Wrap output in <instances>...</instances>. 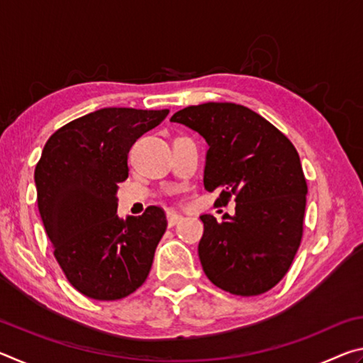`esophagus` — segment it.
<instances>
[{"instance_id": "34e87169", "label": "esophagus", "mask_w": 363, "mask_h": 363, "mask_svg": "<svg viewBox=\"0 0 363 363\" xmlns=\"http://www.w3.org/2000/svg\"><path fill=\"white\" fill-rule=\"evenodd\" d=\"M181 219H182L181 214H177V213H168V225H169V227L176 225L177 223H179Z\"/></svg>"}]
</instances>
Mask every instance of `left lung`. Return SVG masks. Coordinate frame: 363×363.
I'll list each match as a JSON object with an SVG mask.
<instances>
[{"mask_svg": "<svg viewBox=\"0 0 363 363\" xmlns=\"http://www.w3.org/2000/svg\"><path fill=\"white\" fill-rule=\"evenodd\" d=\"M171 121L200 134L206 152L203 184L216 200L235 199V214L218 223L201 214L199 256L206 277L240 296L266 293L284 279L303 237L307 184L294 145L253 110L208 102L176 112Z\"/></svg>", "mask_w": 363, "mask_h": 363, "instance_id": "obj_1", "label": "left lung"}]
</instances>
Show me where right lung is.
<instances>
[{
	"label": "right lung",
	"instance_id": "add662e5",
	"mask_svg": "<svg viewBox=\"0 0 363 363\" xmlns=\"http://www.w3.org/2000/svg\"><path fill=\"white\" fill-rule=\"evenodd\" d=\"M169 110L107 107L60 128L35 168L38 210L67 280L99 301L136 291L150 272L167 216L149 206L143 216L116 214L128 153Z\"/></svg>",
	"mask_w": 363,
	"mask_h": 363
}]
</instances>
